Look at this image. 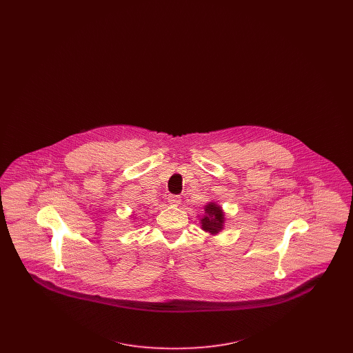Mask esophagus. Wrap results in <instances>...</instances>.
<instances>
[{
	"instance_id": "esophagus-1",
	"label": "esophagus",
	"mask_w": 353,
	"mask_h": 353,
	"mask_svg": "<svg viewBox=\"0 0 353 353\" xmlns=\"http://www.w3.org/2000/svg\"><path fill=\"white\" fill-rule=\"evenodd\" d=\"M168 202L173 206H179L181 203V200L179 196H169Z\"/></svg>"
}]
</instances>
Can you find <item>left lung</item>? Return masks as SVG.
<instances>
[{
    "label": "left lung",
    "mask_w": 353,
    "mask_h": 353,
    "mask_svg": "<svg viewBox=\"0 0 353 353\" xmlns=\"http://www.w3.org/2000/svg\"><path fill=\"white\" fill-rule=\"evenodd\" d=\"M205 213L201 217L202 230L206 233H210L212 235L219 234V232L223 229V210L216 202H209L205 205Z\"/></svg>",
    "instance_id": "8db88e82"
}]
</instances>
